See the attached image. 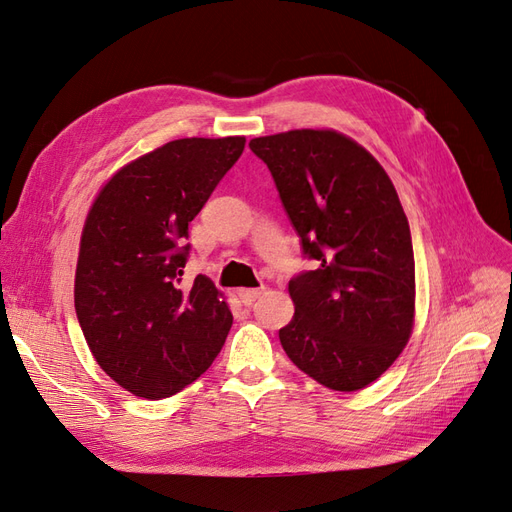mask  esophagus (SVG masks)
Instances as JSON below:
<instances>
[{"mask_svg": "<svg viewBox=\"0 0 512 512\" xmlns=\"http://www.w3.org/2000/svg\"><path fill=\"white\" fill-rule=\"evenodd\" d=\"M262 290H265V288H239L237 294H239V299H241L243 305H252L260 297Z\"/></svg>", "mask_w": 512, "mask_h": 512, "instance_id": "1", "label": "esophagus"}]
</instances>
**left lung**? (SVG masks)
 Segmentation results:
<instances>
[{
  "label": "left lung",
  "mask_w": 512,
  "mask_h": 512,
  "mask_svg": "<svg viewBox=\"0 0 512 512\" xmlns=\"http://www.w3.org/2000/svg\"><path fill=\"white\" fill-rule=\"evenodd\" d=\"M314 271L294 275V318L280 329L288 359L333 391L378 380L414 324V252L389 175L335 130L252 138Z\"/></svg>",
  "instance_id": "left-lung-1"
}]
</instances>
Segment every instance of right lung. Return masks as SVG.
<instances>
[{
  "mask_svg": "<svg viewBox=\"0 0 512 512\" xmlns=\"http://www.w3.org/2000/svg\"><path fill=\"white\" fill-rule=\"evenodd\" d=\"M243 136L179 138L123 166L81 237L74 309L98 365L136 397H170L220 354L232 314L205 275L181 284L188 226L239 160Z\"/></svg>",
  "mask_w": 512,
  "mask_h": 512,
  "instance_id": "1",
  "label": "right lung"
}]
</instances>
